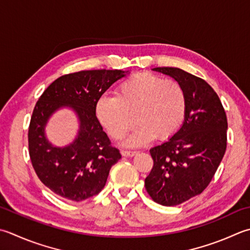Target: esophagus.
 <instances>
[{
  "label": "esophagus",
  "instance_id": "1",
  "mask_svg": "<svg viewBox=\"0 0 250 250\" xmlns=\"http://www.w3.org/2000/svg\"><path fill=\"white\" fill-rule=\"evenodd\" d=\"M138 154V151H132V150H122L121 151V155L125 156V157H132V156H134Z\"/></svg>",
  "mask_w": 250,
  "mask_h": 250
}]
</instances>
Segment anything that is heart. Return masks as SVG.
<instances>
[{
	"label": "heart",
	"mask_w": 250,
	"mask_h": 250,
	"mask_svg": "<svg viewBox=\"0 0 250 250\" xmlns=\"http://www.w3.org/2000/svg\"><path fill=\"white\" fill-rule=\"evenodd\" d=\"M185 111L182 85L150 73L134 75L121 83L116 96L103 95L95 104L96 118L112 139L124 138L134 118L139 122L125 142L128 146L144 145L155 136L159 140L172 136L182 125Z\"/></svg>",
	"instance_id": "heart-1"
}]
</instances>
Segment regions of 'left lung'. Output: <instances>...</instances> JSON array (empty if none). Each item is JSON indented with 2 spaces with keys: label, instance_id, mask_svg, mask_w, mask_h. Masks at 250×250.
<instances>
[{
  "label": "left lung",
  "instance_id": "left-lung-1",
  "mask_svg": "<svg viewBox=\"0 0 250 250\" xmlns=\"http://www.w3.org/2000/svg\"><path fill=\"white\" fill-rule=\"evenodd\" d=\"M153 70L173 78L187 96L183 125L168 141L149 149L154 166L145 179L154 202L177 206L199 195L212 180L227 149L228 120L206 81L180 68Z\"/></svg>",
  "mask_w": 250,
  "mask_h": 250
}]
</instances>
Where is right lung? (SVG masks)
Returning a JSON list of instances; mask_svg holds the SVG:
<instances>
[{"label":"right lung","mask_w":250,"mask_h":250,"mask_svg":"<svg viewBox=\"0 0 250 250\" xmlns=\"http://www.w3.org/2000/svg\"><path fill=\"white\" fill-rule=\"evenodd\" d=\"M126 72L102 69L62 76L34 106L28 132L29 155L38 178L58 196L73 202L95 196L104 188L110 168L121 158L96 118L95 104ZM62 106H70L81 125L71 145L56 148L46 139L45 125Z\"/></svg>","instance_id":"1"}]
</instances>
